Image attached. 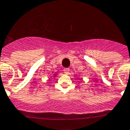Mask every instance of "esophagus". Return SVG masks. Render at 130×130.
Here are the masks:
<instances>
[{"mask_svg": "<svg viewBox=\"0 0 130 130\" xmlns=\"http://www.w3.org/2000/svg\"><path fill=\"white\" fill-rule=\"evenodd\" d=\"M63 71L65 74H69V71H70V69H69V68H65V69H64Z\"/></svg>", "mask_w": 130, "mask_h": 130, "instance_id": "1", "label": "esophagus"}]
</instances>
